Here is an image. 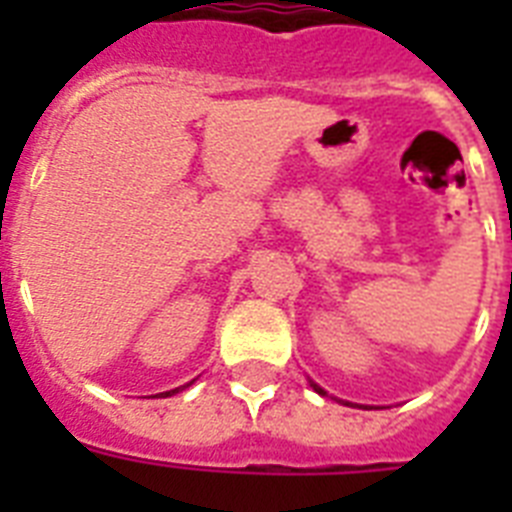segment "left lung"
<instances>
[{"label": "left lung", "instance_id": "left-lung-1", "mask_svg": "<svg viewBox=\"0 0 512 512\" xmlns=\"http://www.w3.org/2000/svg\"><path fill=\"white\" fill-rule=\"evenodd\" d=\"M308 382H311V388L316 390V393H319V396H329L327 390L321 388V385H316V382H313V380H308ZM337 401H340V404H350V401H342V398H337ZM350 406H358V409H366V406H361V404H350Z\"/></svg>", "mask_w": 512, "mask_h": 512}]
</instances>
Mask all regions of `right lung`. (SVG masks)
I'll use <instances>...</instances> for the list:
<instances>
[{
  "instance_id": "obj_1",
  "label": "right lung",
  "mask_w": 512,
  "mask_h": 512,
  "mask_svg": "<svg viewBox=\"0 0 512 512\" xmlns=\"http://www.w3.org/2000/svg\"><path fill=\"white\" fill-rule=\"evenodd\" d=\"M193 382V380H191ZM191 382H188V385H191ZM188 385H183V388H188ZM183 388H175V390H167V393H159V396L162 398H167V396H175V393H180V390Z\"/></svg>"
}]
</instances>
